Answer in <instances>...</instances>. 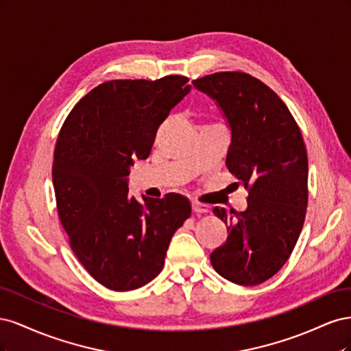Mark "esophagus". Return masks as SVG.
Instances as JSON below:
<instances>
[{
  "label": "esophagus",
  "instance_id": "1",
  "mask_svg": "<svg viewBox=\"0 0 351 351\" xmlns=\"http://www.w3.org/2000/svg\"><path fill=\"white\" fill-rule=\"evenodd\" d=\"M192 208L196 214H206V212H209V206L204 205V204H199V202H193Z\"/></svg>",
  "mask_w": 351,
  "mask_h": 351
}]
</instances>
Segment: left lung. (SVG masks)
<instances>
[{"instance_id":"obj_1","label":"left lung","mask_w":351,"mask_h":351,"mask_svg":"<svg viewBox=\"0 0 351 351\" xmlns=\"http://www.w3.org/2000/svg\"><path fill=\"white\" fill-rule=\"evenodd\" d=\"M227 119L231 143L226 164L247 190L243 212L214 208L227 241L210 253L214 269L239 285H258L290 258L307 209V151L287 105L267 84L241 71L192 82Z\"/></svg>"}]
</instances>
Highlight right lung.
<instances>
[{
	"mask_svg": "<svg viewBox=\"0 0 351 351\" xmlns=\"http://www.w3.org/2000/svg\"><path fill=\"white\" fill-rule=\"evenodd\" d=\"M184 76L110 80L74 105L52 164L58 217L86 271L114 291L141 289L164 268L190 202L129 195L130 167L151 154L158 127L190 92Z\"/></svg>",
	"mask_w": 351,
	"mask_h": 351,
	"instance_id": "add662e5",
	"label": "right lung"
}]
</instances>
